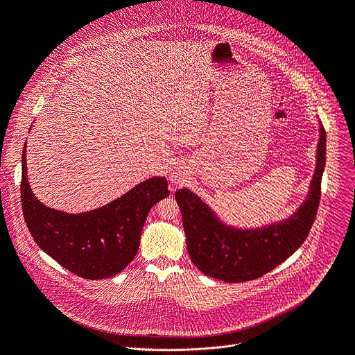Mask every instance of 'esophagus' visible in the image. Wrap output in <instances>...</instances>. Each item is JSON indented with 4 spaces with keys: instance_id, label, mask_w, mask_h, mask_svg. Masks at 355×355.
<instances>
[{
    "instance_id": "1",
    "label": "esophagus",
    "mask_w": 355,
    "mask_h": 355,
    "mask_svg": "<svg viewBox=\"0 0 355 355\" xmlns=\"http://www.w3.org/2000/svg\"><path fill=\"white\" fill-rule=\"evenodd\" d=\"M169 180H171V182L177 184V186H181V184L186 181V175H184L182 171H174L169 175Z\"/></svg>"
}]
</instances>
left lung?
Segmentation results:
<instances>
[{
    "label": "left lung",
    "mask_w": 355,
    "mask_h": 355,
    "mask_svg": "<svg viewBox=\"0 0 355 355\" xmlns=\"http://www.w3.org/2000/svg\"><path fill=\"white\" fill-rule=\"evenodd\" d=\"M325 153L327 135L319 123L316 166L306 198L287 219L267 226L243 229L227 225L197 194L189 189L178 190L175 200L193 264L211 279L242 283L267 274L295 254L316 218Z\"/></svg>",
    "instance_id": "left-lung-1"
}]
</instances>
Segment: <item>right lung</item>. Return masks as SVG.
Masks as SVG:
<instances>
[{
	"mask_svg": "<svg viewBox=\"0 0 355 355\" xmlns=\"http://www.w3.org/2000/svg\"><path fill=\"white\" fill-rule=\"evenodd\" d=\"M26 145L21 157V207L36 243L58 264L88 280L109 279L125 270L141 243L152 206L169 196L164 177H152L98 209L65 213L44 206L27 180Z\"/></svg>",
	"mask_w": 355,
	"mask_h": 355,
	"instance_id": "obj_1",
	"label": "right lung"
}]
</instances>
